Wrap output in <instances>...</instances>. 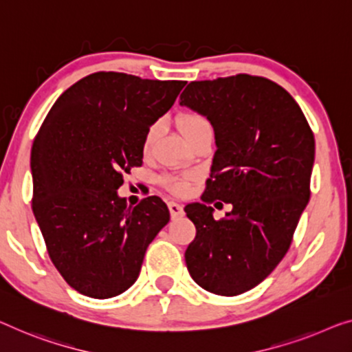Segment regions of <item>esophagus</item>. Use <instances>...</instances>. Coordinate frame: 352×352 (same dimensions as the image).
Listing matches in <instances>:
<instances>
[{
  "label": "esophagus",
  "mask_w": 352,
  "mask_h": 352,
  "mask_svg": "<svg viewBox=\"0 0 352 352\" xmlns=\"http://www.w3.org/2000/svg\"><path fill=\"white\" fill-rule=\"evenodd\" d=\"M167 207H169V212H170L172 218H178V217H182V214H183V207L180 206V204L169 202V204H167Z\"/></svg>",
  "instance_id": "esophagus-1"
}]
</instances>
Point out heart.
<instances>
[{
	"label": "heart",
	"instance_id": "1",
	"mask_svg": "<svg viewBox=\"0 0 352 352\" xmlns=\"http://www.w3.org/2000/svg\"><path fill=\"white\" fill-rule=\"evenodd\" d=\"M175 123H177L178 131H180L182 135L186 140L192 138V135L196 134L199 129L208 124L206 117H202V115H199L196 112L178 113L175 118ZM158 133H160V123L150 124L148 129L145 131L144 139H142L144 153H148ZM190 182H191V177H188V175H167L161 180L162 186H164L169 192L175 194V196H183V194H186L188 190H190Z\"/></svg>",
	"mask_w": 352,
	"mask_h": 352
}]
</instances>
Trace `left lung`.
Wrapping results in <instances>:
<instances>
[{"mask_svg": "<svg viewBox=\"0 0 352 352\" xmlns=\"http://www.w3.org/2000/svg\"><path fill=\"white\" fill-rule=\"evenodd\" d=\"M180 104L206 115L218 146L204 204L185 207L196 226L186 267L206 291L239 296L264 281L289 250L311 194L313 131L291 94L259 76L191 82ZM217 198L233 204L221 220L209 207Z\"/></svg>", "mask_w": 352, "mask_h": 352, "instance_id": "left-lung-1", "label": "left lung"}]
</instances>
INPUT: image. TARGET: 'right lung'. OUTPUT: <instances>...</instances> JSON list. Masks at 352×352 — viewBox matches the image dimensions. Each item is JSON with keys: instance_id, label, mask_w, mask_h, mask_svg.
<instances>
[{"instance_id": "add662e5", "label": "right lung", "mask_w": 352, "mask_h": 352, "mask_svg": "<svg viewBox=\"0 0 352 352\" xmlns=\"http://www.w3.org/2000/svg\"><path fill=\"white\" fill-rule=\"evenodd\" d=\"M185 83L94 72L56 99L36 134L31 207L50 261L83 296L109 298L133 286L146 248L169 223L160 197L129 208L117 190L142 166L145 131Z\"/></svg>"}]
</instances>
